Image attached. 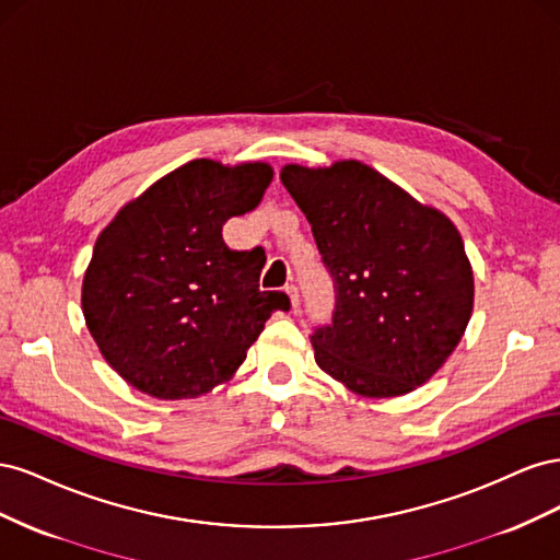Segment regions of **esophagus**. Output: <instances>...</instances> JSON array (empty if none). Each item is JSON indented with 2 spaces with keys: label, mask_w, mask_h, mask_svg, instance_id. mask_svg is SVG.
Returning a JSON list of instances; mask_svg holds the SVG:
<instances>
[{
  "label": "esophagus",
  "mask_w": 560,
  "mask_h": 560,
  "mask_svg": "<svg viewBox=\"0 0 560 560\" xmlns=\"http://www.w3.org/2000/svg\"><path fill=\"white\" fill-rule=\"evenodd\" d=\"M287 294H290V301H292V308L296 311L299 308V303H301V296H299V290H296V284H287V290H284Z\"/></svg>",
  "instance_id": "obj_1"
}]
</instances>
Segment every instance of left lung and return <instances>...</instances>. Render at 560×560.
<instances>
[{
	"label": "left lung",
	"mask_w": 560,
	"mask_h": 560,
	"mask_svg": "<svg viewBox=\"0 0 560 560\" xmlns=\"http://www.w3.org/2000/svg\"><path fill=\"white\" fill-rule=\"evenodd\" d=\"M280 179L334 280L315 362L362 397H397L451 358L474 306V276L451 219L360 161L284 165Z\"/></svg>",
	"instance_id": "8db88e82"
}]
</instances>
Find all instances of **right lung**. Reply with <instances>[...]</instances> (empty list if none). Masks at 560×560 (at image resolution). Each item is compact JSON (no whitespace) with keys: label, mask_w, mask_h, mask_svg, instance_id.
<instances>
[{"label":"right lung","mask_w":560,"mask_h":560,"mask_svg":"<svg viewBox=\"0 0 560 560\" xmlns=\"http://www.w3.org/2000/svg\"><path fill=\"white\" fill-rule=\"evenodd\" d=\"M268 163H184L100 233L81 287L83 317L109 366L156 399L206 395L229 381L284 292H261L264 259L222 238L261 202Z\"/></svg>","instance_id":"1"}]
</instances>
